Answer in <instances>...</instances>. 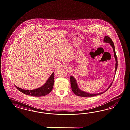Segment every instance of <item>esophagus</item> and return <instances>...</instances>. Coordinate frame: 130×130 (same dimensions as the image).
<instances>
[{"mask_svg":"<svg viewBox=\"0 0 130 130\" xmlns=\"http://www.w3.org/2000/svg\"><path fill=\"white\" fill-rule=\"evenodd\" d=\"M64 67H65V68H68V67H67V66H65Z\"/></svg>","mask_w":130,"mask_h":130,"instance_id":"esophagus-1","label":"esophagus"}]
</instances>
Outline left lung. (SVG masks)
Listing matches in <instances>:
<instances>
[{
  "label": "left lung",
  "mask_w": 130,
  "mask_h": 130,
  "mask_svg": "<svg viewBox=\"0 0 130 130\" xmlns=\"http://www.w3.org/2000/svg\"><path fill=\"white\" fill-rule=\"evenodd\" d=\"M104 42L107 43L109 44L112 47L113 50L114 57H115V59L116 61L115 70V75H114V77H115L116 73V71H117V67H118V59H117V57L116 53L115 48L114 44L113 42L112 41V39L109 37H108L107 36H105L104 39ZM70 82H71V86L72 91L77 96H82V97H92V96L98 95H100V94H103V93H104L105 91H106L110 87L113 82H112L111 83L110 85L109 86V87H108V88L106 90V91H103L102 92L97 93H88V92H86V91H83L81 90L78 88L76 78H75V77H73V76H70Z\"/></svg>",
  "instance_id": "obj_1"
}]
</instances>
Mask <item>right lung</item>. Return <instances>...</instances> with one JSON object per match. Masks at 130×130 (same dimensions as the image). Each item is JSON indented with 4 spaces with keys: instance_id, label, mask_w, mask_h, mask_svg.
Masks as SVG:
<instances>
[{
    "instance_id": "add662e5",
    "label": "right lung",
    "mask_w": 130,
    "mask_h": 130,
    "mask_svg": "<svg viewBox=\"0 0 130 130\" xmlns=\"http://www.w3.org/2000/svg\"><path fill=\"white\" fill-rule=\"evenodd\" d=\"M54 72L48 77V79L45 83L43 85L37 89L28 90L21 89L16 85L15 86L19 91L28 95L37 97L45 96L53 90L54 84Z\"/></svg>"
}]
</instances>
